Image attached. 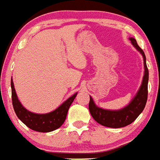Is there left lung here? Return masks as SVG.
I'll return each instance as SVG.
<instances>
[{
	"label": "left lung",
	"mask_w": 160,
	"mask_h": 160,
	"mask_svg": "<svg viewBox=\"0 0 160 160\" xmlns=\"http://www.w3.org/2000/svg\"><path fill=\"white\" fill-rule=\"evenodd\" d=\"M130 39L134 47H136V49L139 51L143 56L144 68H145L143 80H142V83L137 95L124 109L117 111L106 110V109H101L99 107L96 106L92 97H90L88 108H89L90 113L92 118L99 124L107 126V127H110V128H121V127H124V126L131 124L142 112L147 101L149 72H148V68L146 63L145 54L141 47L138 45L134 38H130Z\"/></svg>",
	"instance_id": "obj_1"
}]
</instances>
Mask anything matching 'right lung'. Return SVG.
Here are the masks:
<instances>
[{
	"mask_svg": "<svg viewBox=\"0 0 160 160\" xmlns=\"http://www.w3.org/2000/svg\"><path fill=\"white\" fill-rule=\"evenodd\" d=\"M11 89H12V102H13V109L18 118L30 129L34 131L42 132V133L53 131L59 128L63 124L69 107L77 95V93H75L65 102H63L58 109L51 113L46 114H37V113H31L22 106L20 101L18 99L12 80H11Z\"/></svg>",
	"mask_w": 160,
	"mask_h": 160,
	"instance_id": "add662e5",
	"label": "right lung"
}]
</instances>
